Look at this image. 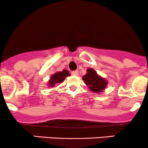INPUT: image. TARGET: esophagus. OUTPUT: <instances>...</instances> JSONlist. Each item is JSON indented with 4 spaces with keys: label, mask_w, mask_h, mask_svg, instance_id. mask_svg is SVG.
<instances>
[{
    "label": "esophagus",
    "mask_w": 148,
    "mask_h": 148,
    "mask_svg": "<svg viewBox=\"0 0 148 148\" xmlns=\"http://www.w3.org/2000/svg\"><path fill=\"white\" fill-rule=\"evenodd\" d=\"M72 74L74 76H78L79 75V72L77 70L73 71V72H72Z\"/></svg>",
    "instance_id": "esophagus-1"
}]
</instances>
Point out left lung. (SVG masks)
Returning <instances> with one entry per match:
<instances>
[{
  "mask_svg": "<svg viewBox=\"0 0 148 148\" xmlns=\"http://www.w3.org/2000/svg\"><path fill=\"white\" fill-rule=\"evenodd\" d=\"M82 79L89 89L92 92L97 94L103 92L108 84V82L104 78L98 75L96 71L92 68L87 69V74H85Z\"/></svg>",
  "mask_w": 148,
  "mask_h": 148,
  "instance_id": "left-lung-1",
  "label": "left lung"
}]
</instances>
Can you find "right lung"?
Instances as JSON below:
<instances>
[{
    "label": "right lung",
    "mask_w": 148,
    "mask_h": 148,
    "mask_svg": "<svg viewBox=\"0 0 148 148\" xmlns=\"http://www.w3.org/2000/svg\"><path fill=\"white\" fill-rule=\"evenodd\" d=\"M70 76L67 69H63L62 72H58L52 74L48 82V86L49 88H53L57 84H61L64 81L67 76Z\"/></svg>",
    "instance_id": "right-lung-1"
}]
</instances>
